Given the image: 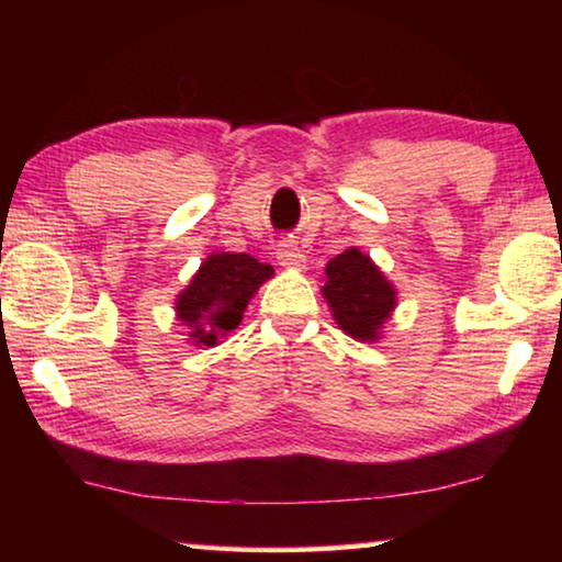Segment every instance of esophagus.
I'll use <instances>...</instances> for the list:
<instances>
[{
	"mask_svg": "<svg viewBox=\"0 0 562 562\" xmlns=\"http://www.w3.org/2000/svg\"><path fill=\"white\" fill-rule=\"evenodd\" d=\"M278 262L288 270H304V262H307V258H304V252L300 250V247L282 245L278 250Z\"/></svg>",
	"mask_w": 562,
	"mask_h": 562,
	"instance_id": "obj_1",
	"label": "esophagus"
}]
</instances>
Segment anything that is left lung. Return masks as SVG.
Returning a JSON list of instances; mask_svg holds the SVG:
<instances>
[{
    "label": "left lung",
    "instance_id": "obj_1",
    "mask_svg": "<svg viewBox=\"0 0 562 562\" xmlns=\"http://www.w3.org/2000/svg\"><path fill=\"white\" fill-rule=\"evenodd\" d=\"M325 294L339 329L359 341H376L384 322L396 307L394 284L384 278L372 258L349 247L325 268Z\"/></svg>",
    "mask_w": 562,
    "mask_h": 562
}]
</instances>
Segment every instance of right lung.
I'll return each mask as SVG.
<instances>
[{"mask_svg": "<svg viewBox=\"0 0 562 562\" xmlns=\"http://www.w3.org/2000/svg\"><path fill=\"white\" fill-rule=\"evenodd\" d=\"M274 274L247 252H213L178 294L176 315L190 329L195 347H215L240 325L247 302Z\"/></svg>", "mask_w": 562, "mask_h": 562, "instance_id": "1", "label": "right lung"}]
</instances>
